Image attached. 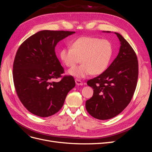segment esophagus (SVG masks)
<instances>
[{"label":"esophagus","instance_id":"esophagus-1","mask_svg":"<svg viewBox=\"0 0 152 152\" xmlns=\"http://www.w3.org/2000/svg\"><path fill=\"white\" fill-rule=\"evenodd\" d=\"M75 83L78 86H82V84H83V83H82V82L80 80H79V79H75Z\"/></svg>","mask_w":152,"mask_h":152}]
</instances>
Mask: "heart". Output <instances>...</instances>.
<instances>
[{"mask_svg": "<svg viewBox=\"0 0 152 152\" xmlns=\"http://www.w3.org/2000/svg\"><path fill=\"white\" fill-rule=\"evenodd\" d=\"M113 54L112 44L108 40L91 36H84L72 41L70 48H63L59 56L63 63L70 69L68 73L83 79L91 74L103 73L109 66Z\"/></svg>", "mask_w": 152, "mask_h": 152, "instance_id": "heart-1", "label": "heart"}]
</instances>
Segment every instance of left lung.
<instances>
[{
  "instance_id": "left-lung-1",
  "label": "left lung",
  "mask_w": 152,
  "mask_h": 152,
  "mask_svg": "<svg viewBox=\"0 0 152 152\" xmlns=\"http://www.w3.org/2000/svg\"><path fill=\"white\" fill-rule=\"evenodd\" d=\"M115 34L121 44L118 56L103 73L87 82L94 93L86 101V108L92 117L99 120L115 117L127 107L134 95L138 78L135 51L121 34Z\"/></svg>"
}]
</instances>
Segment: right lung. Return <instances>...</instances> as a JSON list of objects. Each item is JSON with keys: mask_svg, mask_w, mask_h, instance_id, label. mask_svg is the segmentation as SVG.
I'll return each instance as SVG.
<instances>
[{"mask_svg": "<svg viewBox=\"0 0 152 152\" xmlns=\"http://www.w3.org/2000/svg\"><path fill=\"white\" fill-rule=\"evenodd\" d=\"M75 31L42 30L30 36L18 48L13 63L14 85L20 102L37 116L47 117L59 111L68 93L75 86L55 53L57 43ZM59 77L61 80L54 82Z\"/></svg>", "mask_w": 152, "mask_h": 152, "instance_id": "right-lung-1", "label": "right lung"}]
</instances>
